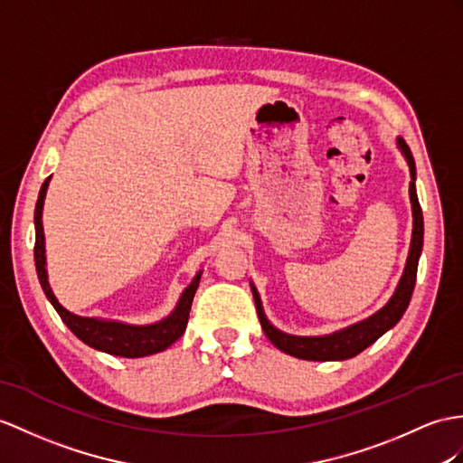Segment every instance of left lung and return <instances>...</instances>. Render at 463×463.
<instances>
[{
	"label": "left lung",
	"instance_id": "8db88e82",
	"mask_svg": "<svg viewBox=\"0 0 463 463\" xmlns=\"http://www.w3.org/2000/svg\"><path fill=\"white\" fill-rule=\"evenodd\" d=\"M397 146L411 171L409 196H411V206H412V238H411L407 265H404L401 280L397 288H394L392 297L389 298L385 307L379 308L375 314H371L369 318L347 326V328H342L326 335H292L287 332H280L267 320L261 297H259L255 285L251 283L259 322H261V328L270 340V344L279 347L280 352L298 359H308V362H342V359H349V357H355L357 354H362L365 347L377 342L383 334L391 330L392 326L402 318V314L411 302L414 283H416V269H419V259L422 253V241H424V220H422V210L419 204V196H416V184H414L416 166H414L412 153L402 137H397Z\"/></svg>",
	"mask_w": 463,
	"mask_h": 463
}]
</instances>
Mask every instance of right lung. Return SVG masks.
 <instances>
[{
    "mask_svg": "<svg viewBox=\"0 0 463 463\" xmlns=\"http://www.w3.org/2000/svg\"><path fill=\"white\" fill-rule=\"evenodd\" d=\"M51 183V176L44 180L39 193V200L35 206V267L39 275V283L47 295L49 302L59 312L62 322L69 326L71 332L82 340L86 345L98 349L109 355L118 357H145L165 352L171 347L180 335L184 334L188 324V314L193 300L196 295V288L200 285L202 270L194 275L193 283H190L183 295H180L175 310L159 322L153 324H128L119 320H106V318H88L78 317V314L66 310L49 285V273H47V255H44V232H43V206L44 196H47V188Z\"/></svg>",
    "mask_w": 463,
    "mask_h": 463,
    "instance_id": "add662e5",
    "label": "right lung"
}]
</instances>
